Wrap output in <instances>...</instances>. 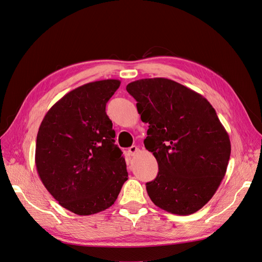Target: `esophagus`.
<instances>
[{
  "instance_id": "34e87169",
  "label": "esophagus",
  "mask_w": 262,
  "mask_h": 262,
  "mask_svg": "<svg viewBox=\"0 0 262 262\" xmlns=\"http://www.w3.org/2000/svg\"><path fill=\"white\" fill-rule=\"evenodd\" d=\"M137 152H138V148H137L136 146H132V147L128 149V153L130 154L132 157L135 156V154H136Z\"/></svg>"
}]
</instances>
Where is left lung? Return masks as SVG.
I'll use <instances>...</instances> for the list:
<instances>
[{"label":"left lung","mask_w":262,"mask_h":262,"mask_svg":"<svg viewBox=\"0 0 262 262\" xmlns=\"http://www.w3.org/2000/svg\"><path fill=\"white\" fill-rule=\"evenodd\" d=\"M126 91L149 123L143 143L159 164L157 178L147 182L151 201L170 214H194L214 196L230 159L229 135L215 109L199 93L164 77L134 81Z\"/></svg>","instance_id":"8db88e82"}]
</instances>
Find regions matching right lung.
Instances as JSON below:
<instances>
[{"label": "right lung", "mask_w": 262, "mask_h": 262, "mask_svg": "<svg viewBox=\"0 0 262 262\" xmlns=\"http://www.w3.org/2000/svg\"><path fill=\"white\" fill-rule=\"evenodd\" d=\"M120 85L110 79L77 87L48 110L38 128V176L53 198L76 215H94L112 206L128 178L105 113Z\"/></svg>", "instance_id": "obj_1"}]
</instances>
